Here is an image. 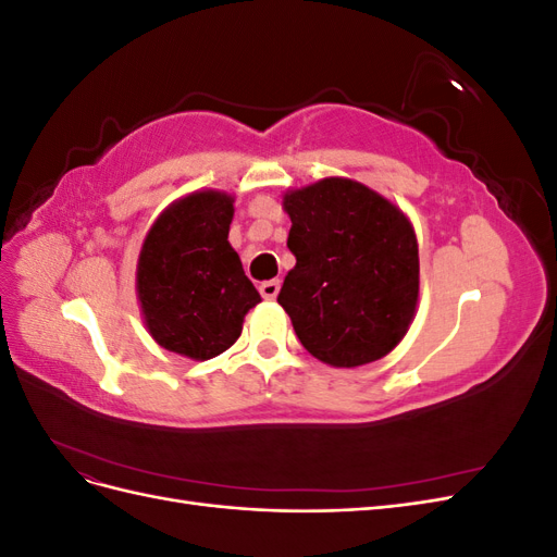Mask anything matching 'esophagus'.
<instances>
[{"mask_svg": "<svg viewBox=\"0 0 557 557\" xmlns=\"http://www.w3.org/2000/svg\"><path fill=\"white\" fill-rule=\"evenodd\" d=\"M278 290H281V281H278V278L262 281V283H260V295H262L264 299H276Z\"/></svg>", "mask_w": 557, "mask_h": 557, "instance_id": "34e87169", "label": "esophagus"}]
</instances>
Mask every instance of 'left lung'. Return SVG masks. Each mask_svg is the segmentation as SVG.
<instances>
[{
    "instance_id": "1",
    "label": "left lung",
    "mask_w": 557,
    "mask_h": 557,
    "mask_svg": "<svg viewBox=\"0 0 557 557\" xmlns=\"http://www.w3.org/2000/svg\"><path fill=\"white\" fill-rule=\"evenodd\" d=\"M297 264L278 293L313 358L360 367L407 334L418 301V244L397 207L348 178L285 195Z\"/></svg>"
}]
</instances>
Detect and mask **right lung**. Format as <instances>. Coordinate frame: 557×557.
Wrapping results in <instances>:
<instances>
[{
  "label": "right lung",
  "instance_id": "obj_1",
  "mask_svg": "<svg viewBox=\"0 0 557 557\" xmlns=\"http://www.w3.org/2000/svg\"><path fill=\"white\" fill-rule=\"evenodd\" d=\"M232 197L195 193L150 227L137 267V293L153 339L178 356L211 360L239 339L260 293L227 242Z\"/></svg>",
  "mask_w": 557,
  "mask_h": 557
}]
</instances>
